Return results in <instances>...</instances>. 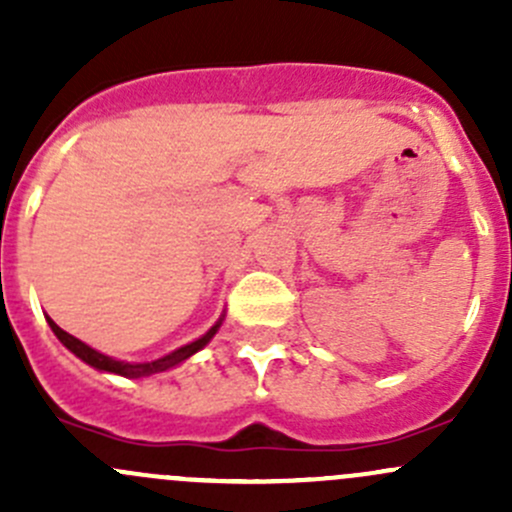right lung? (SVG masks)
<instances>
[{"instance_id": "obj_1", "label": "right lung", "mask_w": 512, "mask_h": 512, "mask_svg": "<svg viewBox=\"0 0 512 512\" xmlns=\"http://www.w3.org/2000/svg\"><path fill=\"white\" fill-rule=\"evenodd\" d=\"M46 322H49L51 332L59 337V342L64 344L69 352H74L76 356H79L81 361H86L89 366H94V369L98 371H111V374H121V376H128V379H141V376H151V374H158V371H168L173 369V366H178L180 361L190 359L195 352H200V349L205 347V344L210 342V339L215 337V332L220 329V324H223V317L218 319V324H213V327L208 329V332L203 334L200 339H195V342L185 344V347L175 349V352L160 356V359L156 361H143V364H131V361H118V359H111V356L96 352V349H91L89 344H84L81 339L71 337L69 332H64V329L59 327V324L54 322V319L46 317Z\"/></svg>"}]
</instances>
